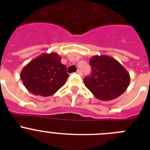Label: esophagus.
<instances>
[{
    "label": "esophagus",
    "mask_w": 150,
    "mask_h": 150,
    "mask_svg": "<svg viewBox=\"0 0 150 150\" xmlns=\"http://www.w3.org/2000/svg\"><path fill=\"white\" fill-rule=\"evenodd\" d=\"M76 74H78L79 75H83V73H82V71H80V70H78L77 71H76Z\"/></svg>",
    "instance_id": "esophagus-1"
}]
</instances>
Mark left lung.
<instances>
[{
	"mask_svg": "<svg viewBox=\"0 0 150 150\" xmlns=\"http://www.w3.org/2000/svg\"><path fill=\"white\" fill-rule=\"evenodd\" d=\"M92 72L84 79L85 86L100 100H111L123 94L129 86V73L108 55H94L89 60Z\"/></svg>",
	"mask_w": 150,
	"mask_h": 150,
	"instance_id": "obj_1",
	"label": "left lung"
}]
</instances>
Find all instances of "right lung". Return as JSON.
<instances>
[{
  "label": "right lung",
  "instance_id": "add662e5",
  "mask_svg": "<svg viewBox=\"0 0 150 150\" xmlns=\"http://www.w3.org/2000/svg\"><path fill=\"white\" fill-rule=\"evenodd\" d=\"M69 75L61 57L55 52L43 53L30 61L22 69L20 78L30 92L48 97L65 84Z\"/></svg>",
  "mask_w": 150,
  "mask_h": 150
}]
</instances>
